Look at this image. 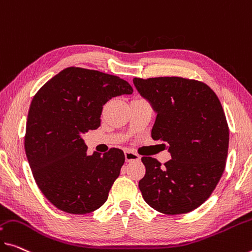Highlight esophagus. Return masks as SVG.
<instances>
[{"instance_id": "1", "label": "esophagus", "mask_w": 252, "mask_h": 252, "mask_svg": "<svg viewBox=\"0 0 252 252\" xmlns=\"http://www.w3.org/2000/svg\"><path fill=\"white\" fill-rule=\"evenodd\" d=\"M125 158H126L127 162L136 161V160H139V156L135 152H133V151L125 150Z\"/></svg>"}]
</instances>
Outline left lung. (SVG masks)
Wrapping results in <instances>:
<instances>
[{
  "label": "left lung",
  "instance_id": "obj_1",
  "mask_svg": "<svg viewBox=\"0 0 252 252\" xmlns=\"http://www.w3.org/2000/svg\"><path fill=\"white\" fill-rule=\"evenodd\" d=\"M157 113L151 136L169 144L171 160L161 165L143 157L138 187L154 210L186 214L212 195L225 169L229 126L218 95L204 82L179 76L133 80Z\"/></svg>",
  "mask_w": 252,
  "mask_h": 252
}]
</instances>
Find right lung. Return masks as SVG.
<instances>
[{"instance_id":"add662e5","label":"right lung","mask_w":252,"mask_h":252,"mask_svg":"<svg viewBox=\"0 0 252 252\" xmlns=\"http://www.w3.org/2000/svg\"><path fill=\"white\" fill-rule=\"evenodd\" d=\"M127 81L94 69L67 67L34 94L25 150L36 184L54 206L69 214L101 207L125 162L122 150L88 156L81 134L100 126L102 106L131 94Z\"/></svg>"}]
</instances>
